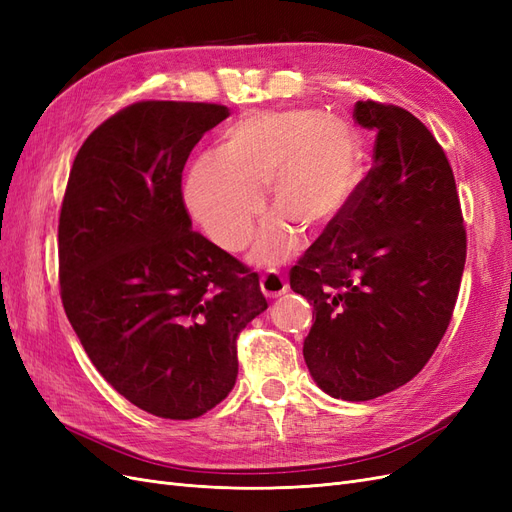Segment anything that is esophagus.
Returning a JSON list of instances; mask_svg holds the SVG:
<instances>
[{"label":"esophagus","instance_id":"obj_1","mask_svg":"<svg viewBox=\"0 0 512 512\" xmlns=\"http://www.w3.org/2000/svg\"><path fill=\"white\" fill-rule=\"evenodd\" d=\"M260 288H262V292L267 294V297H280V294L288 292L290 286H288L284 275H280V273L271 269L260 277Z\"/></svg>","mask_w":512,"mask_h":512}]
</instances>
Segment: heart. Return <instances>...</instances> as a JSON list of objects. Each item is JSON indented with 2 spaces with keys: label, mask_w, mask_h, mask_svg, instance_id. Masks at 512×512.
<instances>
[{
  "label": "heart",
  "mask_w": 512,
  "mask_h": 512,
  "mask_svg": "<svg viewBox=\"0 0 512 512\" xmlns=\"http://www.w3.org/2000/svg\"><path fill=\"white\" fill-rule=\"evenodd\" d=\"M363 147L348 121L318 111H262L222 134L215 158L192 164L183 203L207 237L226 252L250 243L265 205L254 260L275 265L299 247L301 228L320 232L361 181Z\"/></svg>",
  "instance_id": "heart-1"
}]
</instances>
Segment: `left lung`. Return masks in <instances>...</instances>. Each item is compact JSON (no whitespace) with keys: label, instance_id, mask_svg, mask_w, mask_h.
I'll use <instances>...</instances> for the list:
<instances>
[{"label":"left lung","instance_id":"1","mask_svg":"<svg viewBox=\"0 0 512 512\" xmlns=\"http://www.w3.org/2000/svg\"><path fill=\"white\" fill-rule=\"evenodd\" d=\"M354 123L376 132L374 164L344 211L290 269L314 307L309 374L324 393L367 401L410 382L453 318L466 226L453 168L421 119L359 100Z\"/></svg>","mask_w":512,"mask_h":512}]
</instances>
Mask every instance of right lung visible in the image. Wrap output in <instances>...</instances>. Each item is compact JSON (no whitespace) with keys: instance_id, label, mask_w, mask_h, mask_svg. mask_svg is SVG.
<instances>
[{"instance_id":"add662e5","label":"right lung","mask_w":512,"mask_h":512,"mask_svg":"<svg viewBox=\"0 0 512 512\" xmlns=\"http://www.w3.org/2000/svg\"><path fill=\"white\" fill-rule=\"evenodd\" d=\"M228 108L141 100L87 136L59 211V294L81 344L141 410L188 421L237 380L269 307L258 273L192 230L181 173Z\"/></svg>"}]
</instances>
